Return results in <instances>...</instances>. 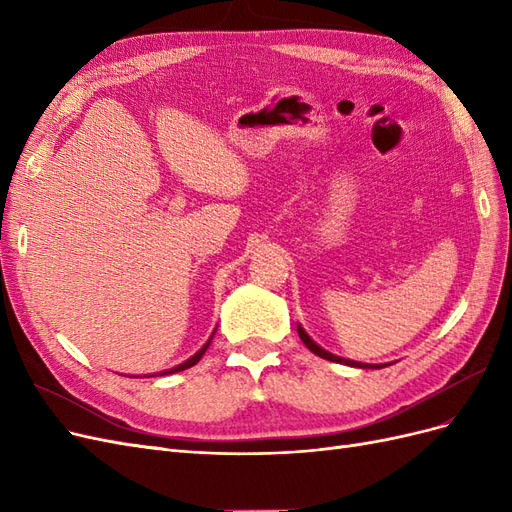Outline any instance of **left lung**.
I'll use <instances>...</instances> for the list:
<instances>
[{"label":"left lung","mask_w":512,"mask_h":512,"mask_svg":"<svg viewBox=\"0 0 512 512\" xmlns=\"http://www.w3.org/2000/svg\"><path fill=\"white\" fill-rule=\"evenodd\" d=\"M297 333H299V337H301V342L312 350L314 354H318L320 359H327V361H333V363H342V365H350V367H359V369H380V367H384V365H369V363H359V361H350V359H344V356H337V354H333V352H327L324 348H320L312 337H309L307 333H305V329L301 327V324H297Z\"/></svg>","instance_id":"1"}]
</instances>
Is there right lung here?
Instances as JSON below:
<instances>
[{"instance_id":"1","label":"right lung","mask_w":512,"mask_h":512,"mask_svg":"<svg viewBox=\"0 0 512 512\" xmlns=\"http://www.w3.org/2000/svg\"><path fill=\"white\" fill-rule=\"evenodd\" d=\"M211 339H213V335L209 337V342L203 346V348H200L194 356H190V359L188 361H185V363H181V365H177V367H173V369H168V371H162V374H177V371H183V369H188V367H192V365H196L200 359H203V354L207 352V348H209V344H211Z\"/></svg>"}]
</instances>
